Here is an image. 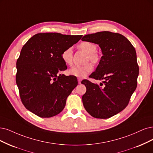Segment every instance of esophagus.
Masks as SVG:
<instances>
[{"label":"esophagus","instance_id":"esophagus-1","mask_svg":"<svg viewBox=\"0 0 153 153\" xmlns=\"http://www.w3.org/2000/svg\"><path fill=\"white\" fill-rule=\"evenodd\" d=\"M77 80H78V83L79 84H81V82L82 81V79L81 78H78Z\"/></svg>","mask_w":153,"mask_h":153}]
</instances>
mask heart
Here are the masks:
<instances>
[{"label": "heart", "mask_w": 153, "mask_h": 153, "mask_svg": "<svg viewBox=\"0 0 153 153\" xmlns=\"http://www.w3.org/2000/svg\"><path fill=\"white\" fill-rule=\"evenodd\" d=\"M78 47L88 54V60L92 63L97 64L100 60L98 55L96 53L97 51V46L94 43L90 42H82L79 44ZM62 59L67 65H71L72 64V49L67 48L64 50L61 55ZM93 71L91 64L88 63L84 65H76L72 67L69 71L71 76L77 77H84Z\"/></svg>", "instance_id": "1"}]
</instances>
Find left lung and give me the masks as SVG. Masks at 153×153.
Listing matches in <instances>:
<instances>
[{
	"instance_id": "8db88e82",
	"label": "left lung",
	"mask_w": 153,
	"mask_h": 153,
	"mask_svg": "<svg viewBox=\"0 0 153 153\" xmlns=\"http://www.w3.org/2000/svg\"><path fill=\"white\" fill-rule=\"evenodd\" d=\"M81 39L101 48L103 56L89 77L104 80L100 86L86 79L81 82L86 88L82 98L84 107L94 118H110L126 108L136 89V52L128 39L119 33L101 31L86 35Z\"/></svg>"
}]
</instances>
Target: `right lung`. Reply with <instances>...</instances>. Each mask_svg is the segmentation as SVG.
Instances as JSON below:
<instances>
[{"instance_id":"obj_1","label":"right lung","mask_w":153,"mask_h":153,"mask_svg":"<svg viewBox=\"0 0 153 153\" xmlns=\"http://www.w3.org/2000/svg\"><path fill=\"white\" fill-rule=\"evenodd\" d=\"M82 36L40 33L22 47L16 62V81L27 110L42 118L55 116L63 110L77 79L60 74L67 69L61 55Z\"/></svg>"}]
</instances>
